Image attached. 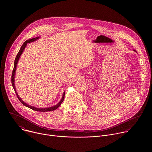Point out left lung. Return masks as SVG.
<instances>
[{"mask_svg":"<svg viewBox=\"0 0 152 152\" xmlns=\"http://www.w3.org/2000/svg\"><path fill=\"white\" fill-rule=\"evenodd\" d=\"M134 52H136V51H135V50H134Z\"/></svg>","mask_w":152,"mask_h":152,"instance_id":"obj_1","label":"left lung"}]
</instances>
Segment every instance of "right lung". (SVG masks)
Masks as SVG:
<instances>
[{"label": "right lung", "instance_id": "obj_1", "mask_svg": "<svg viewBox=\"0 0 152 152\" xmlns=\"http://www.w3.org/2000/svg\"><path fill=\"white\" fill-rule=\"evenodd\" d=\"M39 38V37H36V38H32V39H28L27 41H26L23 44L22 46H21L18 53L17 54V56H16V58L15 59V61H14V69H13V71H12V76H11V83H12V87L14 89L15 92V94L18 97V99L19 100V101L24 105L26 107H28L33 110H35V111H41V112H46V111H53L56 110L58 107H59V106L61 105V104L62 103V102L64 99V96H65V92H64L63 93V96H62V98L61 99V100L60 101V102L57 104L56 105H55L54 106H52V107H46V108H37V107H34V106H30V105H28L27 104V103H26L24 101H23L20 98V97L18 95V93L16 91V88H15V72H16V69H17V64L18 63V61L19 60V58L20 57V56L22 55V53H23L24 49H25L26 46H27V44L28 43H30V42H34L36 41L37 39H38Z\"/></svg>", "mask_w": 152, "mask_h": 152}]
</instances>
